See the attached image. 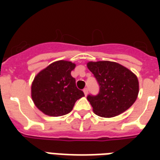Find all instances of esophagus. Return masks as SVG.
I'll return each instance as SVG.
<instances>
[{"instance_id":"34e87169","label":"esophagus","mask_w":160,"mask_h":160,"mask_svg":"<svg viewBox=\"0 0 160 160\" xmlns=\"http://www.w3.org/2000/svg\"><path fill=\"white\" fill-rule=\"evenodd\" d=\"M83 92H84V94H85V96H87V93H88V89H87V88H85V89L83 90Z\"/></svg>"}]
</instances>
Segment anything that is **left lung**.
Returning a JSON list of instances; mask_svg holds the SVG:
<instances>
[{
  "label": "left lung",
  "mask_w": 160,
  "mask_h": 160,
  "mask_svg": "<svg viewBox=\"0 0 160 160\" xmlns=\"http://www.w3.org/2000/svg\"><path fill=\"white\" fill-rule=\"evenodd\" d=\"M87 65L99 85L97 96H87L95 114L113 118L132 106L139 93L138 78L132 71L110 61L89 62Z\"/></svg>",
  "instance_id": "left-lung-1"
}]
</instances>
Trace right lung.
Returning a JSON list of instances; mask_svg holds the SVG:
<instances>
[{"label":"right lung","instance_id":"obj_1","mask_svg":"<svg viewBox=\"0 0 160 160\" xmlns=\"http://www.w3.org/2000/svg\"><path fill=\"white\" fill-rule=\"evenodd\" d=\"M75 63L60 60L37 74L32 84V98L37 108L49 117L69 113L84 92L76 87L71 75Z\"/></svg>","mask_w":160,"mask_h":160}]
</instances>
